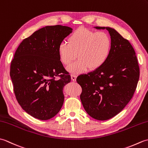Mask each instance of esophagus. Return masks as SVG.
<instances>
[{
    "mask_svg": "<svg viewBox=\"0 0 148 148\" xmlns=\"http://www.w3.org/2000/svg\"><path fill=\"white\" fill-rule=\"evenodd\" d=\"M71 79L73 81H76V74H71Z\"/></svg>",
    "mask_w": 148,
    "mask_h": 148,
    "instance_id": "obj_1",
    "label": "esophagus"
}]
</instances>
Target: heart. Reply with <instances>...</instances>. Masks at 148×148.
Masks as SVG:
<instances>
[{
	"label": "heart",
	"mask_w": 148,
	"mask_h": 148,
	"mask_svg": "<svg viewBox=\"0 0 148 148\" xmlns=\"http://www.w3.org/2000/svg\"><path fill=\"white\" fill-rule=\"evenodd\" d=\"M68 41L69 43L60 44L58 53L61 62L66 66L70 65L76 56L79 58L68 67L72 73H81L88 68L95 70L100 67L108 60L112 48L111 39L108 34L84 28L75 30L69 36Z\"/></svg>",
	"instance_id": "obj_1"
}]
</instances>
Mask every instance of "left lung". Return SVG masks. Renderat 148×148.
Segmentation results:
<instances>
[{
    "instance_id": "obj_1",
    "label": "left lung",
    "mask_w": 148,
    "mask_h": 148,
    "mask_svg": "<svg viewBox=\"0 0 148 148\" xmlns=\"http://www.w3.org/2000/svg\"><path fill=\"white\" fill-rule=\"evenodd\" d=\"M106 29L112 48L108 60L101 67L76 79L81 86L80 99L86 112L97 120H107L120 112L136 90L140 71L136 52L130 42L117 31Z\"/></svg>"
}]
</instances>
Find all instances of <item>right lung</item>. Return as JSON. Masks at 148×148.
Listing matches in <instances>:
<instances>
[{"label": "right lung", "instance_id": "1", "mask_svg": "<svg viewBox=\"0 0 148 148\" xmlns=\"http://www.w3.org/2000/svg\"><path fill=\"white\" fill-rule=\"evenodd\" d=\"M72 30L62 25L43 27L23 39L14 53L10 76L16 99L35 118L51 119L64 103L63 88L71 77L60 60L58 48Z\"/></svg>", "mask_w": 148, "mask_h": 148}]
</instances>
